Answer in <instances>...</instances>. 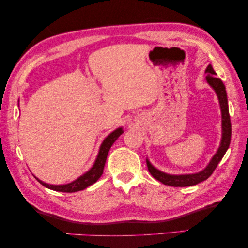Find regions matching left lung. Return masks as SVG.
Instances as JSON below:
<instances>
[{"label": "left lung", "mask_w": 248, "mask_h": 248, "mask_svg": "<svg viewBox=\"0 0 248 248\" xmlns=\"http://www.w3.org/2000/svg\"><path fill=\"white\" fill-rule=\"evenodd\" d=\"M205 73L207 74L206 81L208 84L213 87V90L215 91L220 105V112H222V140H220V145L218 147V150H217L216 154L213 156V158L211 159L208 165L205 167L203 170H201V172L195 174L170 175L163 173L157 169H155V167L150 163V161L146 159L148 172H150L152 176L156 178V180L163 183L164 185L174 186V187H185V186H193L207 180L215 170L217 165H218V163L222 161L223 156L225 155L226 151L228 150V146H230L232 136V124L230 112H228V103L225 85H224L222 79L216 78V73L215 71L213 70L211 64L207 66Z\"/></svg>", "instance_id": "obj_1"}]
</instances>
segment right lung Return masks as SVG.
Masks as SVG:
<instances>
[{
    "mask_svg": "<svg viewBox=\"0 0 248 248\" xmlns=\"http://www.w3.org/2000/svg\"><path fill=\"white\" fill-rule=\"evenodd\" d=\"M123 133V128L120 127L115 129V131L112 132L106 139L103 140V143L101 144L100 151H98V155L96 159H95L94 165L92 166V169L90 170H87L85 174H83L82 176H79L78 180L73 181L72 183H68V184L65 185H51V184H46V183L40 181L39 178H36L42 185L45 186L46 188L56 190V192H64V193H74V192H78V190L85 189L86 187H89L90 185L94 184L98 178L102 176L103 174V170H104V165L106 162V157H108V151L111 146L113 145V143L119 139L120 135Z\"/></svg>",
    "mask_w": 248,
    "mask_h": 248,
    "instance_id": "1",
    "label": "right lung"
}]
</instances>
